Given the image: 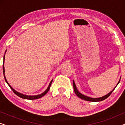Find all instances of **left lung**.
<instances>
[{
	"label": "left lung",
	"instance_id": "1",
	"mask_svg": "<svg viewBox=\"0 0 125 125\" xmlns=\"http://www.w3.org/2000/svg\"><path fill=\"white\" fill-rule=\"evenodd\" d=\"M121 77H120V79H121ZM120 79H119L118 83H117V85H116V86H117L118 84V83H119V82H120ZM73 88H74V90L75 93H76V94L77 95V96L79 97V98L83 99V100H84L85 101H92V102H99V101H102L105 100V99H106L107 97H109V95H110L111 94H112V92L114 91V90L115 89V88H116V86H115V88H114L113 89L112 91L110 92V93L107 94L106 95H104V96H102L101 97H99V98H91V97H88V96H86V95H85L83 94H81L79 91H78V90H77V89L76 85V84H75L74 80H73Z\"/></svg>",
	"mask_w": 125,
	"mask_h": 125
}]
</instances>
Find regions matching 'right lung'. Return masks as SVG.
Wrapping results in <instances>:
<instances>
[{"mask_svg":"<svg viewBox=\"0 0 125 125\" xmlns=\"http://www.w3.org/2000/svg\"><path fill=\"white\" fill-rule=\"evenodd\" d=\"M6 51L5 52V53H6ZM4 59H5V54L4 55V57H3V74H4V79H5V81L7 83L8 85V86L10 87V88L12 90H13V92H14V93L15 94H16L18 96L20 97V98H23V99H26V100H36V99H38V98H40L41 97H43L44 95H45L46 94L48 93V92L49 91V89H50V87H51V83H52V81H53V80H51V81L50 82V83H49V86L48 87L47 89H46L45 91H44L43 93H42V94H38V95H26V94H24L23 93H19V92H17L16 90H15L14 89H13L11 85L9 84V83H8L7 80L6 78V76H5V70H4Z\"/></svg>","mask_w":125,"mask_h":125,"instance_id":"1","label":"right lung"}]
</instances>
